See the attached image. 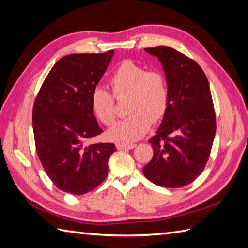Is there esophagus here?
<instances>
[{
	"label": "esophagus",
	"mask_w": 248,
	"mask_h": 248,
	"mask_svg": "<svg viewBox=\"0 0 248 248\" xmlns=\"http://www.w3.org/2000/svg\"><path fill=\"white\" fill-rule=\"evenodd\" d=\"M136 145L133 143H117L116 147L117 149H133Z\"/></svg>",
	"instance_id": "1"
}]
</instances>
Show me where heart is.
I'll list each match as a JSON object with an SVG mask.
<instances>
[{
  "label": "heart",
  "mask_w": 248,
  "mask_h": 248,
  "mask_svg": "<svg viewBox=\"0 0 248 248\" xmlns=\"http://www.w3.org/2000/svg\"><path fill=\"white\" fill-rule=\"evenodd\" d=\"M113 93L103 86H96L91 94L93 114L105 125L112 124L116 117V99L128 97L130 115L119 120L108 131L116 141H132L148 131L151 121L157 123L170 105V85L159 69H150L132 61H124L116 67L109 78Z\"/></svg>",
  "instance_id": "b5f03b06"
}]
</instances>
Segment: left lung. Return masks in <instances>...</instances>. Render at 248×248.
Listing matches in <instances>:
<instances>
[{
	"mask_svg": "<svg viewBox=\"0 0 248 248\" xmlns=\"http://www.w3.org/2000/svg\"><path fill=\"white\" fill-rule=\"evenodd\" d=\"M160 60L170 85V105L156 134L148 140L154 156L143 168L159 186L192 183L211 154L217 118L208 78L196 62L170 46L146 48Z\"/></svg>",
	"mask_w": 248,
	"mask_h": 248,
	"instance_id": "left-lung-1",
	"label": "left lung"
}]
</instances>
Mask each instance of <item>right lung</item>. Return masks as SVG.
<instances>
[{
  "mask_svg": "<svg viewBox=\"0 0 248 248\" xmlns=\"http://www.w3.org/2000/svg\"><path fill=\"white\" fill-rule=\"evenodd\" d=\"M113 54L110 50L62 57L35 99L33 130L37 155L61 191L86 194L108 176L115 145H88L87 140L103 132L93 115L91 94Z\"/></svg>",
  "mask_w": 248,
  "mask_h": 248,
  "instance_id": "1",
  "label": "right lung"
}]
</instances>
